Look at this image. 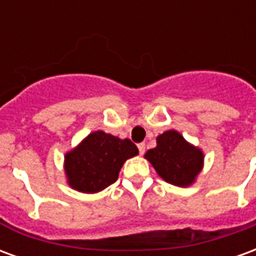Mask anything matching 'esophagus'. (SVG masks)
I'll list each match as a JSON object with an SVG mask.
<instances>
[{
  "label": "esophagus",
  "mask_w": 256,
  "mask_h": 256,
  "mask_svg": "<svg viewBox=\"0 0 256 256\" xmlns=\"http://www.w3.org/2000/svg\"><path fill=\"white\" fill-rule=\"evenodd\" d=\"M138 150H140V155H144V152H145V144H144V142L138 144Z\"/></svg>",
  "instance_id": "obj_1"
}]
</instances>
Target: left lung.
I'll list each match as a JSON object with an SVG mask.
<instances>
[{
	"label": "left lung",
	"mask_w": 256,
	"mask_h": 256,
	"mask_svg": "<svg viewBox=\"0 0 256 256\" xmlns=\"http://www.w3.org/2000/svg\"><path fill=\"white\" fill-rule=\"evenodd\" d=\"M166 182L186 188L203 170V150L188 142L177 130H167L156 137V146L144 155Z\"/></svg>",
	"instance_id": "obj_1"
}]
</instances>
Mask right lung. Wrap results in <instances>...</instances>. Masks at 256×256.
Masks as SVG:
<instances>
[{"instance_id":"add662e5","label":"right lung","mask_w":256,"mask_h":256,"mask_svg":"<svg viewBox=\"0 0 256 256\" xmlns=\"http://www.w3.org/2000/svg\"><path fill=\"white\" fill-rule=\"evenodd\" d=\"M137 155L138 148L128 138L93 132L64 155L67 184L82 193L104 190L116 181L123 163Z\"/></svg>"}]
</instances>
